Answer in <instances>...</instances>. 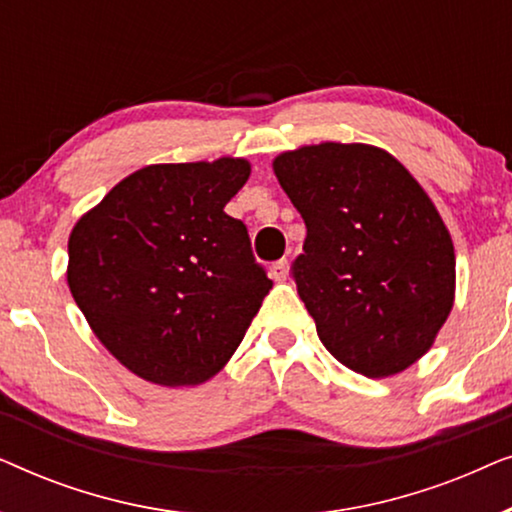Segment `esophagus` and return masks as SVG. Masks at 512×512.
Masks as SVG:
<instances>
[{
    "label": "esophagus",
    "mask_w": 512,
    "mask_h": 512,
    "mask_svg": "<svg viewBox=\"0 0 512 512\" xmlns=\"http://www.w3.org/2000/svg\"><path fill=\"white\" fill-rule=\"evenodd\" d=\"M270 277L275 279V282H284V279L289 277V261H286V258H282V261L272 263V268H270Z\"/></svg>",
    "instance_id": "obj_1"
}]
</instances>
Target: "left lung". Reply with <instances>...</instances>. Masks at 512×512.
<instances>
[{
  "label": "left lung",
  "mask_w": 512,
  "mask_h": 512,
  "mask_svg": "<svg viewBox=\"0 0 512 512\" xmlns=\"http://www.w3.org/2000/svg\"><path fill=\"white\" fill-rule=\"evenodd\" d=\"M307 237L291 275L342 366L389 377L429 352L454 303V247L417 179L368 144L324 142L275 158Z\"/></svg>",
  "instance_id": "left-lung-1"
}]
</instances>
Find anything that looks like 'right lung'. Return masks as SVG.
Returning <instances> with one entry per match:
<instances>
[{
  "label": "right lung",
  "mask_w": 512,
  "mask_h": 512,
  "mask_svg": "<svg viewBox=\"0 0 512 512\" xmlns=\"http://www.w3.org/2000/svg\"><path fill=\"white\" fill-rule=\"evenodd\" d=\"M249 172L244 158L149 165L76 221L69 291L97 340L142 380L207 382L272 289L247 226L223 212Z\"/></svg>",
  "instance_id": "obj_1"
}]
</instances>
